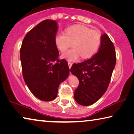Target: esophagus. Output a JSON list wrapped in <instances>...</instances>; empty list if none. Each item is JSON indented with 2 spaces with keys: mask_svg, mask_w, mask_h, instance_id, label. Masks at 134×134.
I'll return each mask as SVG.
<instances>
[{
  "mask_svg": "<svg viewBox=\"0 0 134 134\" xmlns=\"http://www.w3.org/2000/svg\"><path fill=\"white\" fill-rule=\"evenodd\" d=\"M72 64H73V63H71V62H68V65H69V69H70L72 66Z\"/></svg>",
  "mask_w": 134,
  "mask_h": 134,
  "instance_id": "obj_1",
  "label": "esophagus"
}]
</instances>
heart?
<instances>
[{
    "label": "heart",
    "mask_w": 134,
    "mask_h": 134,
    "mask_svg": "<svg viewBox=\"0 0 134 134\" xmlns=\"http://www.w3.org/2000/svg\"><path fill=\"white\" fill-rule=\"evenodd\" d=\"M101 42L100 34L85 25H75L68 27L65 33H57L55 36V43L59 51L64 52L68 48H73L63 55L69 61L91 58L97 52Z\"/></svg>",
    "instance_id": "1"
}]
</instances>
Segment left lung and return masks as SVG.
Segmentation results:
<instances>
[{"instance_id": "left-lung-1", "label": "left lung", "mask_w": 134, "mask_h": 134, "mask_svg": "<svg viewBox=\"0 0 134 134\" xmlns=\"http://www.w3.org/2000/svg\"><path fill=\"white\" fill-rule=\"evenodd\" d=\"M116 62L114 44L107 34H104L95 55L82 63L73 64L70 71L79 80L75 91V99L79 104L92 105L103 96L109 85Z\"/></svg>"}]
</instances>
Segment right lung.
<instances>
[{
	"instance_id": "obj_1",
	"label": "right lung",
	"mask_w": 134,
	"mask_h": 134,
	"mask_svg": "<svg viewBox=\"0 0 134 134\" xmlns=\"http://www.w3.org/2000/svg\"><path fill=\"white\" fill-rule=\"evenodd\" d=\"M57 31L55 21H42L26 34L20 48L24 81L31 93L43 101L55 98L59 85L70 72L67 61L58 59L55 43Z\"/></svg>"
}]
</instances>
